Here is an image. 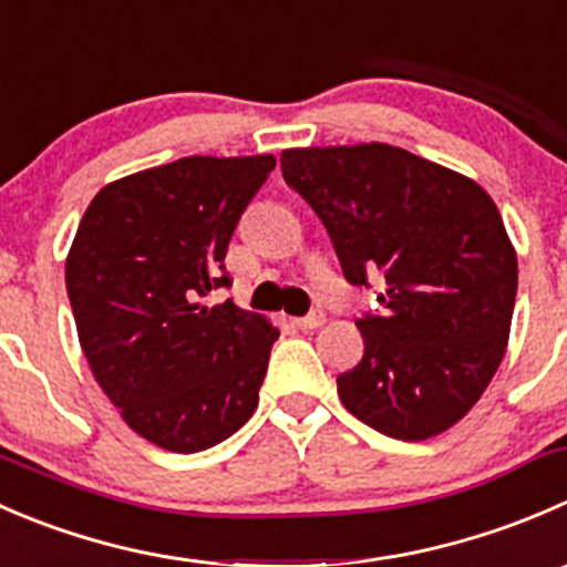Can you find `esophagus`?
Instances as JSON below:
<instances>
[{
    "mask_svg": "<svg viewBox=\"0 0 567 567\" xmlns=\"http://www.w3.org/2000/svg\"><path fill=\"white\" fill-rule=\"evenodd\" d=\"M324 322V313L319 311V308H313V311H308L306 317H295L291 319V324H295V328H300V330H313V328H319V324Z\"/></svg>",
    "mask_w": 567,
    "mask_h": 567,
    "instance_id": "obj_1",
    "label": "esophagus"
}]
</instances>
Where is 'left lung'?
<instances>
[{"mask_svg": "<svg viewBox=\"0 0 567 567\" xmlns=\"http://www.w3.org/2000/svg\"><path fill=\"white\" fill-rule=\"evenodd\" d=\"M284 182L330 234L344 278L383 272V311L358 319L363 358L339 374L347 411L424 441L461 422L504 358L518 261L491 195L385 143L291 148Z\"/></svg>", "mask_w": 567, "mask_h": 567, "instance_id": "8db88e82", "label": "left lung"}]
</instances>
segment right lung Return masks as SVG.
Returning <instances> with one entry per match:
<instances>
[{"label": "right lung", "instance_id": "1", "mask_svg": "<svg viewBox=\"0 0 567 567\" xmlns=\"http://www.w3.org/2000/svg\"><path fill=\"white\" fill-rule=\"evenodd\" d=\"M276 156H184L112 182L87 206L65 289L93 378L162 450H209L259 405L278 330L234 300L228 243Z\"/></svg>", "mask_w": 567, "mask_h": 567}]
</instances>
